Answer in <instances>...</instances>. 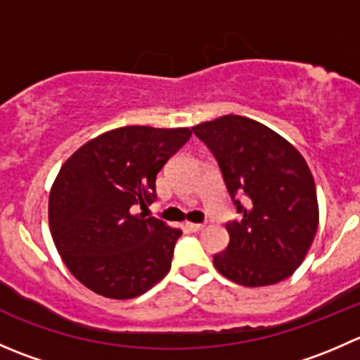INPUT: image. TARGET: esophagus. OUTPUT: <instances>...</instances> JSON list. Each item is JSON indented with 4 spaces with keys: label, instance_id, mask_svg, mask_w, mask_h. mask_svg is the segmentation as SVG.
Listing matches in <instances>:
<instances>
[{
    "label": "esophagus",
    "instance_id": "obj_1",
    "mask_svg": "<svg viewBox=\"0 0 360 360\" xmlns=\"http://www.w3.org/2000/svg\"><path fill=\"white\" fill-rule=\"evenodd\" d=\"M186 226L190 228L191 231H200V230H203V226H205V224H198V223H188Z\"/></svg>",
    "mask_w": 360,
    "mask_h": 360
}]
</instances>
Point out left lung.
I'll return each instance as SVG.
<instances>
[{
    "label": "left lung",
    "instance_id": "obj_1",
    "mask_svg": "<svg viewBox=\"0 0 360 360\" xmlns=\"http://www.w3.org/2000/svg\"><path fill=\"white\" fill-rule=\"evenodd\" d=\"M212 151L238 217L214 266L245 288L271 285L303 263L319 226L314 176L291 143L256 120L226 115L193 127Z\"/></svg>",
    "mask_w": 360,
    "mask_h": 360
}]
</instances>
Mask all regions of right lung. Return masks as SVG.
Listing matches in <instances>:
<instances>
[{"label": "right lung", "mask_w": 360, "mask_h": 360, "mask_svg": "<svg viewBox=\"0 0 360 360\" xmlns=\"http://www.w3.org/2000/svg\"><path fill=\"white\" fill-rule=\"evenodd\" d=\"M190 129L130 125L101 134L60 167L49 198L53 244L90 291L130 300L170 270L183 231L136 214L157 200V174Z\"/></svg>", "instance_id": "right-lung-1"}]
</instances>
